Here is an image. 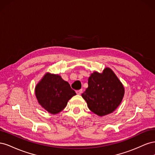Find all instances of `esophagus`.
I'll list each match as a JSON object with an SVG mask.
<instances>
[{"mask_svg":"<svg viewBox=\"0 0 155 155\" xmlns=\"http://www.w3.org/2000/svg\"><path fill=\"white\" fill-rule=\"evenodd\" d=\"M82 90L81 89V90H78V91H76V94H78V95H80L82 93Z\"/></svg>","mask_w":155,"mask_h":155,"instance_id":"34e87169","label":"esophagus"}]
</instances>
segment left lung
<instances>
[{"label":"left lung","instance_id":"8db88e82","mask_svg":"<svg viewBox=\"0 0 155 155\" xmlns=\"http://www.w3.org/2000/svg\"><path fill=\"white\" fill-rule=\"evenodd\" d=\"M125 88L112 69L94 72L88 79V88L81 94L88 109L99 116L113 112L121 104Z\"/></svg>","mask_w":155,"mask_h":155}]
</instances>
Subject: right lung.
<instances>
[{"label": "right lung", "mask_w": 155, "mask_h": 155, "mask_svg": "<svg viewBox=\"0 0 155 155\" xmlns=\"http://www.w3.org/2000/svg\"><path fill=\"white\" fill-rule=\"evenodd\" d=\"M35 94L43 109L55 114L66 107L68 100L76 93L59 75L46 72L36 85Z\"/></svg>", "instance_id": "obj_1"}]
</instances>
